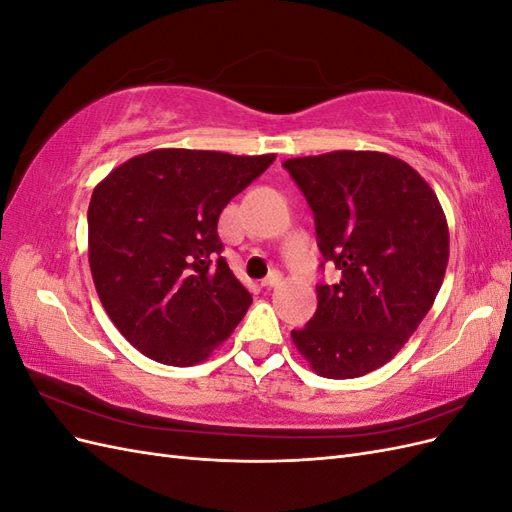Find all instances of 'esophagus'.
Here are the masks:
<instances>
[{
    "instance_id": "obj_1",
    "label": "esophagus",
    "mask_w": 512,
    "mask_h": 512,
    "mask_svg": "<svg viewBox=\"0 0 512 512\" xmlns=\"http://www.w3.org/2000/svg\"><path fill=\"white\" fill-rule=\"evenodd\" d=\"M282 284V273L280 271H271L265 280H262V286H267V288H275V286H280Z\"/></svg>"
}]
</instances>
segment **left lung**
Returning a JSON list of instances; mask_svg holds the SVG:
<instances>
[{
	"label": "left lung",
	"mask_w": 512,
	"mask_h": 512,
	"mask_svg": "<svg viewBox=\"0 0 512 512\" xmlns=\"http://www.w3.org/2000/svg\"><path fill=\"white\" fill-rule=\"evenodd\" d=\"M314 211L324 260L318 309L292 344L322 378L369 374L406 346L442 286L448 224L416 170L389 153L331 151L284 162Z\"/></svg>",
	"instance_id": "obj_1"
}]
</instances>
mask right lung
I'll list each match as a JSON object with an SVG mask.
<instances>
[{
  "instance_id": "1",
  "label": "right lung",
  "mask_w": 512,
  "mask_h": 512,
  "mask_svg": "<svg viewBox=\"0 0 512 512\" xmlns=\"http://www.w3.org/2000/svg\"><path fill=\"white\" fill-rule=\"evenodd\" d=\"M275 153L153 149L91 194L89 269L119 333L149 359L190 367L235 331L252 294L220 256L218 220Z\"/></svg>"
}]
</instances>
